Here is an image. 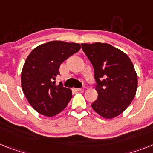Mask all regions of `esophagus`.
Instances as JSON below:
<instances>
[{
	"instance_id": "1",
	"label": "esophagus",
	"mask_w": 153,
	"mask_h": 153,
	"mask_svg": "<svg viewBox=\"0 0 153 153\" xmlns=\"http://www.w3.org/2000/svg\"><path fill=\"white\" fill-rule=\"evenodd\" d=\"M74 90L77 91V92H80V91H82V88H74Z\"/></svg>"
}]
</instances>
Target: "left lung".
<instances>
[{"label": "left lung", "mask_w": 153, "mask_h": 153, "mask_svg": "<svg viewBox=\"0 0 153 153\" xmlns=\"http://www.w3.org/2000/svg\"><path fill=\"white\" fill-rule=\"evenodd\" d=\"M94 69L98 98L92 103L95 112L111 119L126 110L135 96L138 78L126 53L108 43H82Z\"/></svg>", "instance_id": "1"}]
</instances>
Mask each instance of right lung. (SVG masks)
Wrapping results in <instances>:
<instances>
[{
	"mask_svg": "<svg viewBox=\"0 0 153 153\" xmlns=\"http://www.w3.org/2000/svg\"><path fill=\"white\" fill-rule=\"evenodd\" d=\"M79 43L51 41L33 49L26 58L21 82L29 104L44 116L57 115L72 97L70 88L55 84L60 66L80 50Z\"/></svg>",
	"mask_w": 153,
	"mask_h": 153,
	"instance_id": "1",
	"label": "right lung"
}]
</instances>
